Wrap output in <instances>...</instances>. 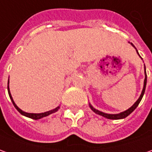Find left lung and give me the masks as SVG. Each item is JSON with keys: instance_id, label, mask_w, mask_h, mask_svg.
<instances>
[{"instance_id": "left-lung-1", "label": "left lung", "mask_w": 152, "mask_h": 152, "mask_svg": "<svg viewBox=\"0 0 152 152\" xmlns=\"http://www.w3.org/2000/svg\"><path fill=\"white\" fill-rule=\"evenodd\" d=\"M131 45H132V44H131ZM136 51H137V50H136ZM137 53H138V51H137ZM138 55H139V53H138ZM145 78L144 87H143L142 92H141V94H140V97H139L138 100L134 102V104L133 106H132L131 107H129L128 110H126V111H124V112L120 113H118V114H107V113H104L101 112V111H98V110H97V109H95L94 107H92V105H90L91 109H92V111H93L94 113H96L97 114H99V115H101V116H102V117H105V118H109V119H120V118H126L128 115H129V114H130V113L133 112L134 110L137 107V106L139 105V103H140V102L141 101V99H142V97H143V95H144L145 90V86H146V72H145Z\"/></svg>"}]
</instances>
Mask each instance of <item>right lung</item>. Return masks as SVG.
Returning a JSON list of instances; mask_svg holds the SVG:
<instances>
[{
	"mask_svg": "<svg viewBox=\"0 0 152 152\" xmlns=\"http://www.w3.org/2000/svg\"><path fill=\"white\" fill-rule=\"evenodd\" d=\"M7 90H8V94H9V97L11 98V100H12V102L13 103L14 107L17 108V110L21 114H23L24 116H26V117H28L30 118H33V119H39L41 118H44V117H46V116H48V115H50L51 113H55L59 108L60 107H57L55 109H53V110H50V111H48V112H45V113H26L23 112V110H21L20 108H19L16 104H15V102H14L13 99H12V95H11V92H10V90H9V81H8V86H7Z\"/></svg>",
	"mask_w": 152,
	"mask_h": 152,
	"instance_id": "right-lung-1",
	"label": "right lung"
}]
</instances>
